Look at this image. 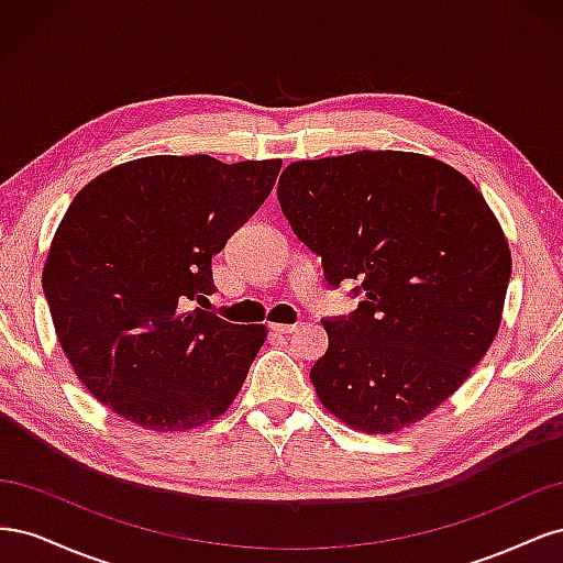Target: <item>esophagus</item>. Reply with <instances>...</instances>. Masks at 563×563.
<instances>
[{
	"label": "esophagus",
	"mask_w": 563,
	"mask_h": 563,
	"mask_svg": "<svg viewBox=\"0 0 563 563\" xmlns=\"http://www.w3.org/2000/svg\"><path fill=\"white\" fill-rule=\"evenodd\" d=\"M269 331L282 333V335H288V333L298 331V323H269Z\"/></svg>",
	"instance_id": "obj_1"
}]
</instances>
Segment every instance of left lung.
<instances>
[{
  "label": "left lung",
  "instance_id": "left-lung-1",
  "mask_svg": "<svg viewBox=\"0 0 563 563\" xmlns=\"http://www.w3.org/2000/svg\"><path fill=\"white\" fill-rule=\"evenodd\" d=\"M323 279L362 302L321 319L310 378L354 430L408 428L467 380L498 333L512 258L482 192L453 166L397 150L294 162L277 187Z\"/></svg>",
  "mask_w": 563,
  "mask_h": 563
}]
</instances>
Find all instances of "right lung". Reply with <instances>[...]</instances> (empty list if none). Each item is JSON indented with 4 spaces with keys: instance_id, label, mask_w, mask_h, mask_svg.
Listing matches in <instances>:
<instances>
[{
    "instance_id": "add662e5",
    "label": "right lung",
    "mask_w": 563,
    "mask_h": 563,
    "mask_svg": "<svg viewBox=\"0 0 563 563\" xmlns=\"http://www.w3.org/2000/svg\"><path fill=\"white\" fill-rule=\"evenodd\" d=\"M282 159L157 155L81 187L42 272L56 335L91 395L145 430L223 416L265 343L261 323L197 308L211 258L258 211Z\"/></svg>"
}]
</instances>
